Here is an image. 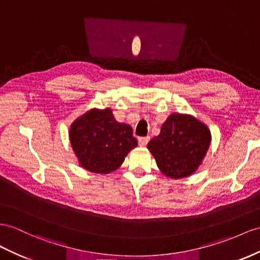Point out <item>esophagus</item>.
I'll return each mask as SVG.
<instances>
[{
	"mask_svg": "<svg viewBox=\"0 0 260 260\" xmlns=\"http://www.w3.org/2000/svg\"><path fill=\"white\" fill-rule=\"evenodd\" d=\"M149 139H150V137H148V136H146V137H139V138H138V143H139V145L142 146V147H144V146H146V145L148 144Z\"/></svg>",
	"mask_w": 260,
	"mask_h": 260,
	"instance_id": "34e87169",
	"label": "esophagus"
}]
</instances>
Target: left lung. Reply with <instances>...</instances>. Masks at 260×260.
I'll use <instances>...</instances> for the list:
<instances>
[{"label": "left lung", "mask_w": 260, "mask_h": 260, "mask_svg": "<svg viewBox=\"0 0 260 260\" xmlns=\"http://www.w3.org/2000/svg\"><path fill=\"white\" fill-rule=\"evenodd\" d=\"M211 141V132L203 122L193 115L172 113L147 148L166 177L181 179L197 172Z\"/></svg>", "instance_id": "8db88e82"}]
</instances>
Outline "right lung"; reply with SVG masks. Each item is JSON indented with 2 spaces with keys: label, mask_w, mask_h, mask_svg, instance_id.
Segmentation results:
<instances>
[{
  "label": "right lung",
  "mask_w": 260,
  "mask_h": 260,
  "mask_svg": "<svg viewBox=\"0 0 260 260\" xmlns=\"http://www.w3.org/2000/svg\"><path fill=\"white\" fill-rule=\"evenodd\" d=\"M69 141L79 165L100 175L118 169L138 145L131 125L118 123L110 108L91 109L76 118Z\"/></svg>",
  "instance_id": "add662e5"
}]
</instances>
